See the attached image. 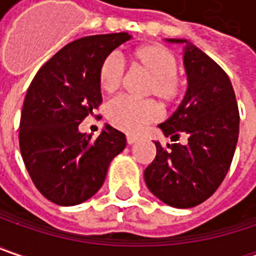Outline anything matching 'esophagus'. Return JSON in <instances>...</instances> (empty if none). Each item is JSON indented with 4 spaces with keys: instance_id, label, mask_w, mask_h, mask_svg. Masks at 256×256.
Returning <instances> with one entry per match:
<instances>
[{
    "instance_id": "esophagus-1",
    "label": "esophagus",
    "mask_w": 256,
    "mask_h": 256,
    "mask_svg": "<svg viewBox=\"0 0 256 256\" xmlns=\"http://www.w3.org/2000/svg\"><path fill=\"white\" fill-rule=\"evenodd\" d=\"M128 144H133V143H136L138 140H139V136H134V134H128Z\"/></svg>"
}]
</instances>
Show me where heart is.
Masks as SVG:
<instances>
[{"mask_svg":"<svg viewBox=\"0 0 256 256\" xmlns=\"http://www.w3.org/2000/svg\"><path fill=\"white\" fill-rule=\"evenodd\" d=\"M130 60L136 68L150 77L148 94L154 96L163 104L179 100L184 93V80L178 76V60L172 51L159 44H144L132 50ZM124 70L114 56L106 57L98 68L100 88L113 94L123 83ZM160 110L153 102H138L128 97L112 100L106 107L110 124L128 133H138L146 124L156 122Z\"/></svg>","mask_w":256,"mask_h":256,"instance_id":"heart-1","label":"heart"}]
</instances>
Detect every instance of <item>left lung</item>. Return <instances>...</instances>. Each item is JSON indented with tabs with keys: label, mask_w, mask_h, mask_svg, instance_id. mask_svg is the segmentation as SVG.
<instances>
[{
	"label": "left lung",
	"mask_w": 256,
	"mask_h": 256,
	"mask_svg": "<svg viewBox=\"0 0 256 256\" xmlns=\"http://www.w3.org/2000/svg\"><path fill=\"white\" fill-rule=\"evenodd\" d=\"M184 44V64L188 90L178 110L159 124L163 134L188 143L163 149L144 170L149 190L173 208H194L215 194L225 179L239 134V112L228 74L210 57L184 38H166Z\"/></svg>",
	"instance_id": "obj_1"
}]
</instances>
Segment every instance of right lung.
<instances>
[{"label":"right lung","mask_w":256,"mask_h":256,"mask_svg":"<svg viewBox=\"0 0 256 256\" xmlns=\"http://www.w3.org/2000/svg\"><path fill=\"white\" fill-rule=\"evenodd\" d=\"M128 32L88 36L62 47L28 87L20 123V149L31 180L60 206L78 205L103 186L126 136L106 124L97 139L78 124L102 103L98 68Z\"/></svg>","instance_id":"add662e5"}]
</instances>
